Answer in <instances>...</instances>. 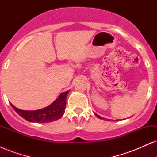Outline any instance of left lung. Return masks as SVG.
Returning a JSON list of instances; mask_svg holds the SVG:
<instances>
[{"label": "left lung", "mask_w": 157, "mask_h": 157, "mask_svg": "<svg viewBox=\"0 0 157 157\" xmlns=\"http://www.w3.org/2000/svg\"><path fill=\"white\" fill-rule=\"evenodd\" d=\"M95 115H96V116L97 117H98L99 119H101V120H106L105 118H103V117H100V116H99L98 114H97V113H95ZM109 121V120H108Z\"/></svg>", "instance_id": "1"}]
</instances>
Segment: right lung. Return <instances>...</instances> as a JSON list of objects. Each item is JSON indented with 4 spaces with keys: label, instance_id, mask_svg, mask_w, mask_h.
Masks as SVG:
<instances>
[{
    "label": "right lung",
    "instance_id": "right-lung-1",
    "mask_svg": "<svg viewBox=\"0 0 157 157\" xmlns=\"http://www.w3.org/2000/svg\"><path fill=\"white\" fill-rule=\"evenodd\" d=\"M68 91L69 90L61 93L58 98L50 105L36 111H23L15 107L12 103H10V105L20 116L27 121L37 123H46L55 121L62 117L66 109V97Z\"/></svg>",
    "mask_w": 157,
    "mask_h": 157
}]
</instances>
